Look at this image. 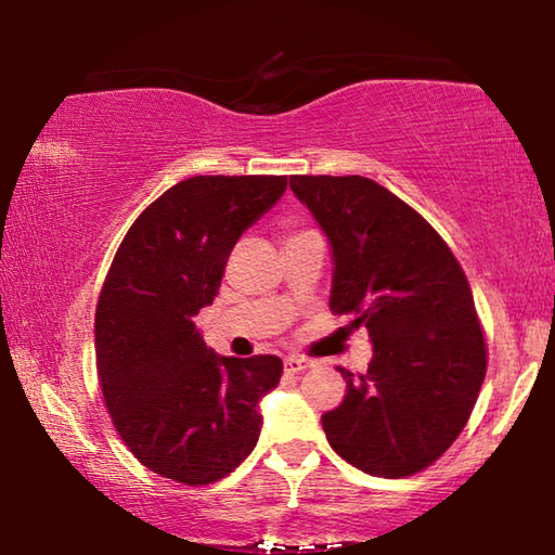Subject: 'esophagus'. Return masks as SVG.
<instances>
[{
	"label": "esophagus",
	"mask_w": 555,
	"mask_h": 555,
	"mask_svg": "<svg viewBox=\"0 0 555 555\" xmlns=\"http://www.w3.org/2000/svg\"><path fill=\"white\" fill-rule=\"evenodd\" d=\"M308 367H311V360H306V357L300 354H288L284 360V370L288 374H298V372H306Z\"/></svg>",
	"instance_id": "34e87169"
}]
</instances>
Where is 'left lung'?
<instances>
[{"mask_svg": "<svg viewBox=\"0 0 555 555\" xmlns=\"http://www.w3.org/2000/svg\"><path fill=\"white\" fill-rule=\"evenodd\" d=\"M333 247L331 311L364 327V374L337 367L343 403L323 413L327 443L374 477L428 467L465 428L487 372L473 291L443 237L364 176H291Z\"/></svg>", "mask_w": 555, "mask_h": 555, "instance_id": "8db88e82", "label": "left lung"}]
</instances>
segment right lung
<instances>
[{
    "label": "right lung",
    "mask_w": 555,
    "mask_h": 555,
    "mask_svg": "<svg viewBox=\"0 0 555 555\" xmlns=\"http://www.w3.org/2000/svg\"><path fill=\"white\" fill-rule=\"evenodd\" d=\"M284 191L286 176L185 178L134 220L102 284L95 354L105 406L139 463L173 482H218L259 440V401L284 364L274 354H215L193 318L218 296L242 232Z\"/></svg>",
    "instance_id": "1"
}]
</instances>
